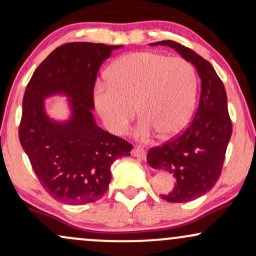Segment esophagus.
<instances>
[{
    "label": "esophagus",
    "mask_w": 256,
    "mask_h": 256,
    "mask_svg": "<svg viewBox=\"0 0 256 256\" xmlns=\"http://www.w3.org/2000/svg\"><path fill=\"white\" fill-rule=\"evenodd\" d=\"M131 154H132V156L138 158H142V160H144L146 156V150H144V149L140 148V146H134V148L132 149Z\"/></svg>",
    "instance_id": "34e87169"
}]
</instances>
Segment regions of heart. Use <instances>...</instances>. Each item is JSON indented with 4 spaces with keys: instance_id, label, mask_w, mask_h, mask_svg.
<instances>
[{
    "instance_id": "heart-1",
    "label": "heart",
    "mask_w": 256,
    "mask_h": 256,
    "mask_svg": "<svg viewBox=\"0 0 256 256\" xmlns=\"http://www.w3.org/2000/svg\"><path fill=\"white\" fill-rule=\"evenodd\" d=\"M107 78L108 85L94 90V104L112 134H124L134 107L142 116L134 131L138 140H148L156 131L161 137L174 136L192 119L198 76L184 58L130 52L110 64Z\"/></svg>"
}]
</instances>
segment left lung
<instances>
[{
    "label": "left lung",
    "mask_w": 256,
    "mask_h": 256,
    "mask_svg": "<svg viewBox=\"0 0 256 256\" xmlns=\"http://www.w3.org/2000/svg\"><path fill=\"white\" fill-rule=\"evenodd\" d=\"M174 49L190 62L201 79V96L195 118L180 136L166 144L152 148L146 162L165 170L176 178L171 192L161 195L168 202H188L210 192L219 179L232 125L222 82L208 61L192 49L173 40L150 43Z\"/></svg>",
    "instance_id": "left-lung-1"
}]
</instances>
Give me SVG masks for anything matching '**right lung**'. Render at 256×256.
Listing matches in <instances>:
<instances>
[{"instance_id": "1", "label": "right lung", "mask_w": 256, "mask_h": 256, "mask_svg": "<svg viewBox=\"0 0 256 256\" xmlns=\"http://www.w3.org/2000/svg\"><path fill=\"white\" fill-rule=\"evenodd\" d=\"M122 46L73 42L58 46L26 86L19 138L38 180L66 204L98 201L110 186V166L132 146L102 130L94 116V85L101 64ZM66 98L68 116L52 118L45 101Z\"/></svg>"}]
</instances>
